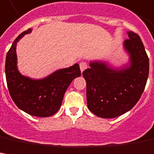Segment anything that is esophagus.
Here are the masks:
<instances>
[{
    "label": "esophagus",
    "instance_id": "1",
    "mask_svg": "<svg viewBox=\"0 0 154 154\" xmlns=\"http://www.w3.org/2000/svg\"><path fill=\"white\" fill-rule=\"evenodd\" d=\"M79 68H80L81 72H83V71L87 68V63H86L85 62H81V63H79Z\"/></svg>",
    "mask_w": 154,
    "mask_h": 154
}]
</instances>
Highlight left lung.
Masks as SVG:
<instances>
[{"instance_id":"8db88e82","label":"left lung","mask_w":154,"mask_h":154,"mask_svg":"<svg viewBox=\"0 0 154 154\" xmlns=\"http://www.w3.org/2000/svg\"><path fill=\"white\" fill-rule=\"evenodd\" d=\"M123 46L129 63L113 68L107 62L92 61L83 72L90 111L101 118L112 119L128 112L144 91L149 73V59L140 36L127 32Z\"/></svg>"}]
</instances>
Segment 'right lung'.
<instances>
[{
  "label": "right lung",
  "instance_id": "obj_1",
  "mask_svg": "<svg viewBox=\"0 0 154 154\" xmlns=\"http://www.w3.org/2000/svg\"><path fill=\"white\" fill-rule=\"evenodd\" d=\"M23 32L13 41L6 57L5 73L11 97L17 108L36 117H49L56 113L62 105L66 90L73 79L81 73L78 63L53 72L43 79H31L23 75L17 69V43L26 34Z\"/></svg>",
  "mask_w": 154,
  "mask_h": 154
}]
</instances>
